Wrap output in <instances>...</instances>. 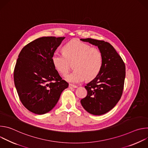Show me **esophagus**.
Listing matches in <instances>:
<instances>
[{
  "label": "esophagus",
  "instance_id": "obj_1",
  "mask_svg": "<svg viewBox=\"0 0 148 148\" xmlns=\"http://www.w3.org/2000/svg\"><path fill=\"white\" fill-rule=\"evenodd\" d=\"M69 87L70 88H77V87L76 86H74V85H73V84H69Z\"/></svg>",
  "mask_w": 148,
  "mask_h": 148
}]
</instances>
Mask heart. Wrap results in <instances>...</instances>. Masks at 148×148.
<instances>
[{
	"label": "heart",
	"instance_id": "obj_1",
	"mask_svg": "<svg viewBox=\"0 0 148 148\" xmlns=\"http://www.w3.org/2000/svg\"><path fill=\"white\" fill-rule=\"evenodd\" d=\"M62 52L63 54L54 53L52 62L56 69L64 75L69 73L73 64L74 70L65 77L71 84H79L86 78L93 79L102 69L103 56L101 51L82 41H69L62 47Z\"/></svg>",
	"mask_w": 148,
	"mask_h": 148
}]
</instances>
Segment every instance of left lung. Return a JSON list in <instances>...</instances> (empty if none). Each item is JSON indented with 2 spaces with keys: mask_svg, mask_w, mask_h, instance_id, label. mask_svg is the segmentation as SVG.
<instances>
[{
  "mask_svg": "<svg viewBox=\"0 0 148 148\" xmlns=\"http://www.w3.org/2000/svg\"><path fill=\"white\" fill-rule=\"evenodd\" d=\"M80 40L97 46L103 56L102 69L85 86L87 95L81 100V103L90 114L103 115L112 110L122 96L125 66L121 56L108 42L90 38Z\"/></svg>",
  "mask_w": 148,
  "mask_h": 148,
  "instance_id": "obj_1",
  "label": "left lung"
}]
</instances>
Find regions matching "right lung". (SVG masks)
Returning a JSON list of instances; mask_svg holds the SVG:
<instances>
[{
    "mask_svg": "<svg viewBox=\"0 0 148 148\" xmlns=\"http://www.w3.org/2000/svg\"><path fill=\"white\" fill-rule=\"evenodd\" d=\"M64 37H42L21 50L14 70V85L20 101L30 112L45 114L57 104L69 84L62 79L51 57Z\"/></svg>",
    "mask_w": 148,
    "mask_h": 148,
    "instance_id": "add662e5",
    "label": "right lung"
}]
</instances>
